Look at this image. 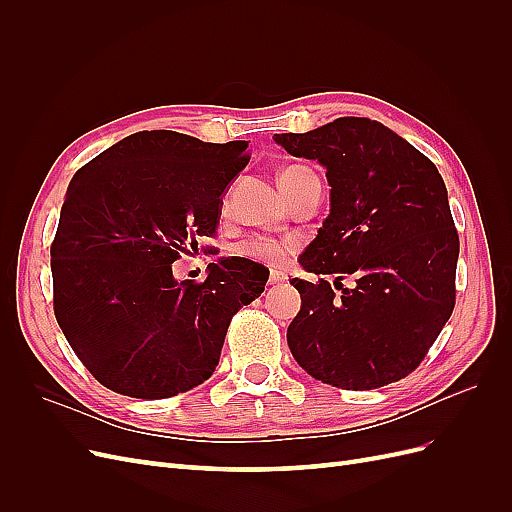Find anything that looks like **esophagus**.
<instances>
[{
    "instance_id": "obj_1",
    "label": "esophagus",
    "mask_w": 512,
    "mask_h": 512,
    "mask_svg": "<svg viewBox=\"0 0 512 512\" xmlns=\"http://www.w3.org/2000/svg\"><path fill=\"white\" fill-rule=\"evenodd\" d=\"M286 280H288V275L282 273V271H271V273H269V284H273V286H280V284H284Z\"/></svg>"
}]
</instances>
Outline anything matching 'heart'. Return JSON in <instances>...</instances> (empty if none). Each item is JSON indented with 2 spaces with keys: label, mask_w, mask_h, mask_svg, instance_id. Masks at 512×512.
I'll return each instance as SVG.
<instances>
[{
  "label": "heart",
  "mask_w": 512,
  "mask_h": 512,
  "mask_svg": "<svg viewBox=\"0 0 512 512\" xmlns=\"http://www.w3.org/2000/svg\"><path fill=\"white\" fill-rule=\"evenodd\" d=\"M303 173H309L305 166H286L282 173H280V185H286L290 179L299 177ZM284 190V188H282ZM294 243L292 239H273V237H252L247 239L241 247L239 252L245 256H252L256 260L267 262V265H284L286 258L294 252Z\"/></svg>",
  "instance_id": "heart-1"
}]
</instances>
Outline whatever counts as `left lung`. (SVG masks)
<instances>
[{"label":"left lung","instance_id":"8db88e82","mask_svg":"<svg viewBox=\"0 0 512 512\" xmlns=\"http://www.w3.org/2000/svg\"><path fill=\"white\" fill-rule=\"evenodd\" d=\"M273 138L318 160L331 185L329 218L299 258L318 282H290L301 294L286 335L294 361L346 391L406 378L455 307L459 235L436 164L367 117ZM346 276L354 287L343 288Z\"/></svg>","mask_w":512,"mask_h":512}]
</instances>
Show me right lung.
Instances as JSON below:
<instances>
[{
  "instance_id": "add662e5",
  "label": "right lung",
  "mask_w": 512,
  "mask_h": 512,
  "mask_svg": "<svg viewBox=\"0 0 512 512\" xmlns=\"http://www.w3.org/2000/svg\"><path fill=\"white\" fill-rule=\"evenodd\" d=\"M245 149L145 130L76 170L51 245L53 309L106 389L164 399L203 384L232 316L265 290L269 275L239 256L211 262L200 284L173 277V262L215 235Z\"/></svg>"
}]
</instances>
